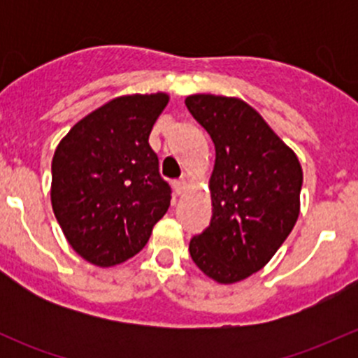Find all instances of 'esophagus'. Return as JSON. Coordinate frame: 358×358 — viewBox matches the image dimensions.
Returning a JSON list of instances; mask_svg holds the SVG:
<instances>
[{
  "mask_svg": "<svg viewBox=\"0 0 358 358\" xmlns=\"http://www.w3.org/2000/svg\"><path fill=\"white\" fill-rule=\"evenodd\" d=\"M187 187H189V180H187V178H180V180H176V182H175V189H176V192H178V194L185 192Z\"/></svg>",
  "mask_w": 358,
  "mask_h": 358,
  "instance_id": "34e87169",
  "label": "esophagus"
}]
</instances>
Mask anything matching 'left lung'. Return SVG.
Segmentation results:
<instances>
[{
  "mask_svg": "<svg viewBox=\"0 0 358 358\" xmlns=\"http://www.w3.org/2000/svg\"><path fill=\"white\" fill-rule=\"evenodd\" d=\"M185 103L216 149L213 218L190 241V256L215 282H241L262 270L291 234L299 216L301 164L243 99L197 93Z\"/></svg>",
  "mask_w": 358,
  "mask_h": 358,
  "instance_id": "1",
  "label": "left lung"
}]
</instances>
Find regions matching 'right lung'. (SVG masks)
Segmentation results:
<instances>
[{"mask_svg":"<svg viewBox=\"0 0 358 358\" xmlns=\"http://www.w3.org/2000/svg\"><path fill=\"white\" fill-rule=\"evenodd\" d=\"M168 93L112 99L76 122L52 159L50 199L67 243L92 265H119L142 251L166 215L171 189L149 135Z\"/></svg>","mask_w":358,"mask_h":358,"instance_id":"add662e5","label":"right lung"}]
</instances>
